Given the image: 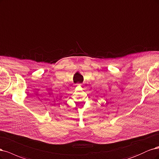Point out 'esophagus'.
<instances>
[{"mask_svg":"<svg viewBox=\"0 0 159 159\" xmlns=\"http://www.w3.org/2000/svg\"><path fill=\"white\" fill-rule=\"evenodd\" d=\"M78 85H79V86H81L82 85V84H77Z\"/></svg>","mask_w":159,"mask_h":159,"instance_id":"34e87169","label":"esophagus"}]
</instances>
